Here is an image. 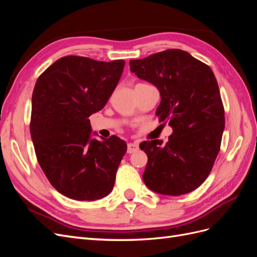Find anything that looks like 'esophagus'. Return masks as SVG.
Instances as JSON below:
<instances>
[{"mask_svg": "<svg viewBox=\"0 0 257 257\" xmlns=\"http://www.w3.org/2000/svg\"><path fill=\"white\" fill-rule=\"evenodd\" d=\"M139 149V147L137 144H133L131 143L127 145V153H134V152H137Z\"/></svg>", "mask_w": 257, "mask_h": 257, "instance_id": "1", "label": "esophagus"}]
</instances>
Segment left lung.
<instances>
[{"mask_svg": "<svg viewBox=\"0 0 257 257\" xmlns=\"http://www.w3.org/2000/svg\"><path fill=\"white\" fill-rule=\"evenodd\" d=\"M130 69L159 89L157 115L174 131L165 145L158 139L139 145L148 155L144 182L163 195L194 191L211 172L225 126L224 106L212 69L180 49L131 60Z\"/></svg>", "mask_w": 257, "mask_h": 257, "instance_id": "1", "label": "left lung"}]
</instances>
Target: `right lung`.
I'll list each match as a JSON object with an SVG mask.
<instances>
[{"label": "right lung", "mask_w": 257, "mask_h": 257, "mask_svg": "<svg viewBox=\"0 0 257 257\" xmlns=\"http://www.w3.org/2000/svg\"><path fill=\"white\" fill-rule=\"evenodd\" d=\"M124 63L66 56L36 80L30 121L35 154L51 185L68 198L96 200L113 189L126 143L114 135L90 139L89 116L106 105Z\"/></svg>", "instance_id": "1"}]
</instances>
